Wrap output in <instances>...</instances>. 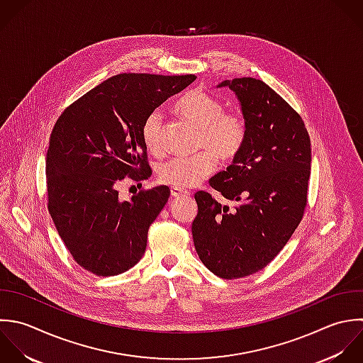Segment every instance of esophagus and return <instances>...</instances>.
Here are the masks:
<instances>
[{
	"label": "esophagus",
	"instance_id": "34e87169",
	"mask_svg": "<svg viewBox=\"0 0 363 363\" xmlns=\"http://www.w3.org/2000/svg\"><path fill=\"white\" fill-rule=\"evenodd\" d=\"M171 195H172L174 198H181V196H186V195H189V192H188V191H185V189H181V188H175V186H172V188H171Z\"/></svg>",
	"mask_w": 363,
	"mask_h": 363
}]
</instances>
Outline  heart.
<instances>
[{
	"mask_svg": "<svg viewBox=\"0 0 363 363\" xmlns=\"http://www.w3.org/2000/svg\"><path fill=\"white\" fill-rule=\"evenodd\" d=\"M174 110L199 128L196 150L202 151L192 157H179L164 162L158 171L162 184L181 189L195 186L215 171L218 158L222 162H232L245 148L249 137L246 117L242 113L225 110V104L218 97L194 89L175 101ZM141 135L151 154L164 152L160 111H151L145 117Z\"/></svg>",
	"mask_w": 363,
	"mask_h": 363,
	"instance_id": "heart-1",
	"label": "heart"
}]
</instances>
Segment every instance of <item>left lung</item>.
Here are the masks:
<instances>
[{"mask_svg":"<svg viewBox=\"0 0 363 363\" xmlns=\"http://www.w3.org/2000/svg\"><path fill=\"white\" fill-rule=\"evenodd\" d=\"M229 86L247 120L245 148L209 185L233 209L209 192L195 194L192 223L202 263L226 280L263 270L281 252L307 206L311 140L301 116L270 86L255 77H236Z\"/></svg>","mask_w":363,"mask_h":363,"instance_id":"left-lung-1","label":"left lung"}]
</instances>
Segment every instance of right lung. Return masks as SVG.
Returning a JSON list of instances; mask_svg holds the SVG:
<instances>
[{
  "mask_svg": "<svg viewBox=\"0 0 363 363\" xmlns=\"http://www.w3.org/2000/svg\"><path fill=\"white\" fill-rule=\"evenodd\" d=\"M196 79L123 73L76 101L56 120L46 154L48 211L73 260L99 276H117L140 262L168 186L118 198L123 179L151 177L141 128L145 117Z\"/></svg>",
  "mask_w": 363,
  "mask_h": 363,
  "instance_id": "1",
  "label": "right lung"
}]
</instances>
